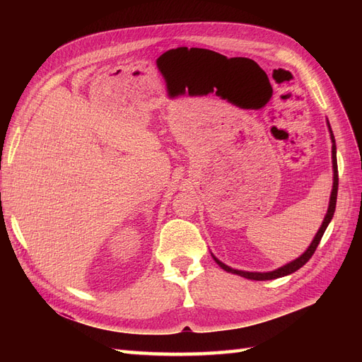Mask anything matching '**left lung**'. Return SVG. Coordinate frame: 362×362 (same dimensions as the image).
I'll list each match as a JSON object with an SVG mask.
<instances>
[{"mask_svg":"<svg viewBox=\"0 0 362 362\" xmlns=\"http://www.w3.org/2000/svg\"><path fill=\"white\" fill-rule=\"evenodd\" d=\"M327 125H329V122H327ZM329 131H331V139H332V166H334V185H332V193H331V201H329V208H327V213L325 216V221L319 229V233L315 234L313 243L310 245V247L306 249L305 254H302L298 259H294L291 262H288V264H286L281 269H276L273 272H267V273H257V272H242V270H235V269H231L228 267L226 264H223L222 261H218L216 257L214 261L217 262L218 266H221L223 270L229 272V273H235V275L238 276H243L246 279H254V281H267V279H276V278H281V276H286V275H290V273L299 270L302 266H305L306 262L310 261V258L314 255V252L317 249V246H319L320 240L326 231L327 225H329V222L332 221L334 217V213H335V205H337V193H338V166H337V146H335V139H334V134H332V129H331V125H329Z\"/></svg>","mask_w":362,"mask_h":362,"instance_id":"obj_1","label":"left lung"}]
</instances>
